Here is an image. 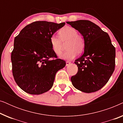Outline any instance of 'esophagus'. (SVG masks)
I'll return each instance as SVG.
<instances>
[{
  "label": "esophagus",
  "instance_id": "obj_1",
  "mask_svg": "<svg viewBox=\"0 0 123 123\" xmlns=\"http://www.w3.org/2000/svg\"><path fill=\"white\" fill-rule=\"evenodd\" d=\"M70 62H68V61H67V62H66V66H68L69 65H70Z\"/></svg>",
  "mask_w": 123,
  "mask_h": 123
}]
</instances>
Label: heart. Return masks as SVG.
<instances>
[{"label": "heart", "mask_w": 123, "mask_h": 123, "mask_svg": "<svg viewBox=\"0 0 123 123\" xmlns=\"http://www.w3.org/2000/svg\"><path fill=\"white\" fill-rule=\"evenodd\" d=\"M60 38L53 35L50 38V43L54 53L59 55L62 53V43H65L67 51L60 55V58L65 60H72L75 58L77 53L83 51L85 46L84 38L78 35V32L72 27L66 26L59 32Z\"/></svg>", "instance_id": "obj_1"}]
</instances>
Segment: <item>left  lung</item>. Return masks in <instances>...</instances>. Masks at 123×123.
Masks as SVG:
<instances>
[{
  "label": "left lung",
  "instance_id": "1",
  "mask_svg": "<svg viewBox=\"0 0 123 123\" xmlns=\"http://www.w3.org/2000/svg\"><path fill=\"white\" fill-rule=\"evenodd\" d=\"M78 30L85 42L84 53L75 60L78 72L71 77L73 86L86 93L102 88L115 69V48L107 33L88 20L67 22Z\"/></svg>",
  "mask_w": 123,
  "mask_h": 123
}]
</instances>
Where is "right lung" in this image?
Here are the masks:
<instances>
[{
    "mask_svg": "<svg viewBox=\"0 0 123 123\" xmlns=\"http://www.w3.org/2000/svg\"><path fill=\"white\" fill-rule=\"evenodd\" d=\"M65 23L36 21L27 25L14 38L11 54L12 73L17 85L31 95L50 90L55 74L66 63L56 58L50 38Z\"/></svg>",
    "mask_w": 123,
    "mask_h": 123,
    "instance_id": "add662e5",
    "label": "right lung"
}]
</instances>
